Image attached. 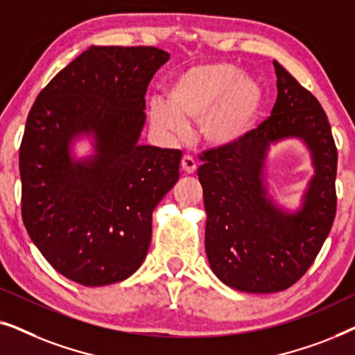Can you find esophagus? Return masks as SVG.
Wrapping results in <instances>:
<instances>
[{
    "mask_svg": "<svg viewBox=\"0 0 355 355\" xmlns=\"http://www.w3.org/2000/svg\"><path fill=\"white\" fill-rule=\"evenodd\" d=\"M181 169L186 174H193L197 171V163L192 157H184L181 162Z\"/></svg>",
    "mask_w": 355,
    "mask_h": 355,
    "instance_id": "obj_1",
    "label": "esophagus"
}]
</instances>
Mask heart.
I'll return each mask as SVG.
<instances>
[{
	"label": "heart",
	"instance_id": "obj_1",
	"mask_svg": "<svg viewBox=\"0 0 355 355\" xmlns=\"http://www.w3.org/2000/svg\"><path fill=\"white\" fill-rule=\"evenodd\" d=\"M166 103H150V121L169 134H182L189 121L197 123L208 145L226 148L239 144L254 128L263 105V90L254 77L231 62L187 67L164 89Z\"/></svg>",
	"mask_w": 355,
	"mask_h": 355
}]
</instances>
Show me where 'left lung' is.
I'll return each mask as SVG.
<instances>
[{"mask_svg": "<svg viewBox=\"0 0 355 355\" xmlns=\"http://www.w3.org/2000/svg\"><path fill=\"white\" fill-rule=\"evenodd\" d=\"M278 98L271 116L239 144L210 150L198 168L207 211L205 252L216 278L244 293L288 289L313 263L336 215L338 152L318 100L278 61ZM299 139L314 176L299 207L269 192L266 162L273 144Z\"/></svg>", "mask_w": 355, "mask_h": 355, "instance_id": "left-lung-1", "label": "left lung"}]
</instances>
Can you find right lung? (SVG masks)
<instances>
[{"mask_svg":"<svg viewBox=\"0 0 355 355\" xmlns=\"http://www.w3.org/2000/svg\"><path fill=\"white\" fill-rule=\"evenodd\" d=\"M169 60L153 46H90L38 94L19 155L22 220L53 268L82 286L128 279L152 213L179 179V150L140 144L145 90ZM92 152L77 157L75 144Z\"/></svg>","mask_w":355,"mask_h":355,"instance_id":"add662e5","label":"right lung"}]
</instances>
